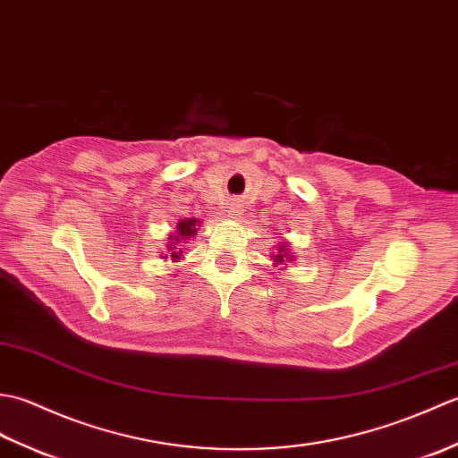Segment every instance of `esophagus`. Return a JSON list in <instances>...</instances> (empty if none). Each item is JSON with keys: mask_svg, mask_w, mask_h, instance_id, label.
Wrapping results in <instances>:
<instances>
[{"mask_svg": "<svg viewBox=\"0 0 458 458\" xmlns=\"http://www.w3.org/2000/svg\"><path fill=\"white\" fill-rule=\"evenodd\" d=\"M228 214H230V218H238L240 214H242V207L238 202H232L230 207H228Z\"/></svg>", "mask_w": 458, "mask_h": 458, "instance_id": "esophagus-1", "label": "esophagus"}]
</instances>
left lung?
I'll use <instances>...</instances> for the list:
<instances>
[{
    "label": "left lung",
    "mask_w": 458,
    "mask_h": 458,
    "mask_svg": "<svg viewBox=\"0 0 458 458\" xmlns=\"http://www.w3.org/2000/svg\"><path fill=\"white\" fill-rule=\"evenodd\" d=\"M271 254H274V251H271ZM293 258H295V256H291V251H289L287 244L277 246V254H274L276 266H277V264H279V266H285V261H293Z\"/></svg>",
    "instance_id": "1"
}]
</instances>
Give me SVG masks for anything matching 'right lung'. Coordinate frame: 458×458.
Instances as JSON below:
<instances>
[{
  "label": "right lung",
  "instance_id": "add662e5",
  "mask_svg": "<svg viewBox=\"0 0 458 458\" xmlns=\"http://www.w3.org/2000/svg\"><path fill=\"white\" fill-rule=\"evenodd\" d=\"M200 220H197V218H182V220H179V224H177V230L174 232H171V236H169V248L167 250H171V259L173 261H177V259H181V256H182V250L181 248H174L177 244H182V242H187V240H191L194 234H197V228L200 226ZM163 258H167V256H163Z\"/></svg>",
  "mask_w": 458,
  "mask_h": 458
}]
</instances>
